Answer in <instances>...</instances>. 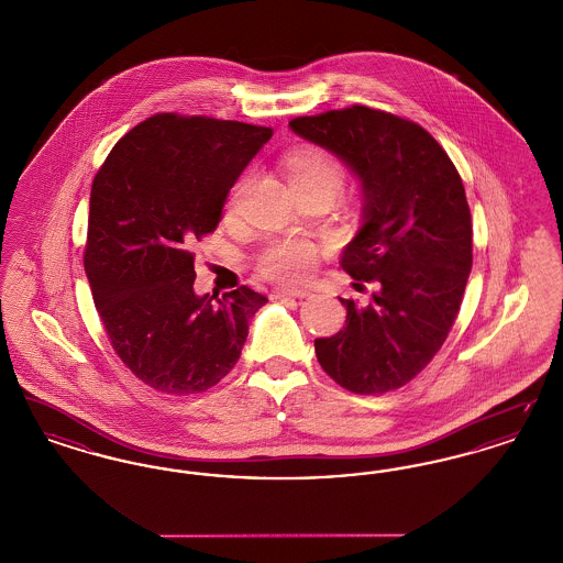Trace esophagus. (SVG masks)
<instances>
[{"label":"esophagus","instance_id":"obj_1","mask_svg":"<svg viewBox=\"0 0 563 563\" xmlns=\"http://www.w3.org/2000/svg\"><path fill=\"white\" fill-rule=\"evenodd\" d=\"M308 291L306 289H276V291H272V297L274 299H280V297H308Z\"/></svg>","mask_w":563,"mask_h":563}]
</instances>
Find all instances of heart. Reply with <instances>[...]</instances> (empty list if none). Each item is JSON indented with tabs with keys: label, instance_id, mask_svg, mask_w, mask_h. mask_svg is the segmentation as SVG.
I'll list each match as a JSON object with an SVG mask.
<instances>
[{
	"label": "heart",
	"instance_id": "b5f03b06",
	"mask_svg": "<svg viewBox=\"0 0 563 563\" xmlns=\"http://www.w3.org/2000/svg\"><path fill=\"white\" fill-rule=\"evenodd\" d=\"M287 173L297 191L310 189H331L333 194L342 188L344 168L329 152L314 145L297 147L287 156ZM249 177L244 175L232 189L230 209H234L246 188ZM317 264V246L301 239H287L274 242L260 260V272L272 280L297 283L303 280Z\"/></svg>",
	"mask_w": 563,
	"mask_h": 563
}]
</instances>
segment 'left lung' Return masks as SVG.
I'll list each match as a JSON object with an SVG mask.
<instances>
[{"instance_id": "obj_1", "label": "left lung", "mask_w": 563, "mask_h": 563, "mask_svg": "<svg viewBox=\"0 0 563 563\" xmlns=\"http://www.w3.org/2000/svg\"><path fill=\"white\" fill-rule=\"evenodd\" d=\"M338 154L365 191V223L342 253L354 289L346 327L314 340L324 374L354 395H384L420 374L448 340L473 266V223L454 162L420 124L350 106L289 122Z\"/></svg>"}]
</instances>
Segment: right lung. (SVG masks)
<instances>
[{"label":"right lung","instance_id":"right-lung-1","mask_svg":"<svg viewBox=\"0 0 563 563\" xmlns=\"http://www.w3.org/2000/svg\"><path fill=\"white\" fill-rule=\"evenodd\" d=\"M269 136V126L156 113L95 175L84 246L92 299L111 349L158 393L219 384L268 301L246 285L198 297L191 246L213 234L228 191Z\"/></svg>","mask_w":563,"mask_h":563}]
</instances>
